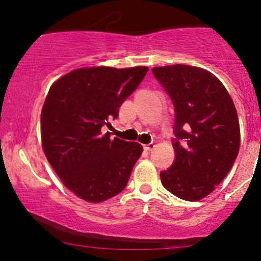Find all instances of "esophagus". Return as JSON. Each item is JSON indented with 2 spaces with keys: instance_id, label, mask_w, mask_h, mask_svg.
Listing matches in <instances>:
<instances>
[{
  "instance_id": "1",
  "label": "esophagus",
  "mask_w": 261,
  "mask_h": 261,
  "mask_svg": "<svg viewBox=\"0 0 261 261\" xmlns=\"http://www.w3.org/2000/svg\"><path fill=\"white\" fill-rule=\"evenodd\" d=\"M154 147H155V145L152 144V142H151V144H148V145H144L145 151H152V149Z\"/></svg>"
}]
</instances>
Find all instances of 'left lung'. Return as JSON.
Wrapping results in <instances>:
<instances>
[{"mask_svg":"<svg viewBox=\"0 0 261 261\" xmlns=\"http://www.w3.org/2000/svg\"><path fill=\"white\" fill-rule=\"evenodd\" d=\"M152 72L176 110V159L160 172V180L177 197L199 201L215 190L238 156L240 124L234 102L219 78L202 67L176 64Z\"/></svg>","mask_w":261,"mask_h":261,"instance_id":"8db88e82","label":"left lung"}]
</instances>
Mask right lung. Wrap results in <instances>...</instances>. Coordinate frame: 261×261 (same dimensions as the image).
<instances>
[{"instance_id": "right-lung-1", "label": "right lung", "mask_w": 261, "mask_h": 261, "mask_svg": "<svg viewBox=\"0 0 261 261\" xmlns=\"http://www.w3.org/2000/svg\"><path fill=\"white\" fill-rule=\"evenodd\" d=\"M147 66L81 67L51 85L41 110L42 149L63 184L77 197L99 203L126 188L142 146L110 139L102 127L139 87Z\"/></svg>"}]
</instances>
